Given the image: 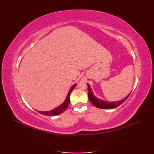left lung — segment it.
Masks as SVG:
<instances>
[{"instance_id":"left-lung-1","label":"left lung","mask_w":154,"mask_h":154,"mask_svg":"<svg viewBox=\"0 0 154 154\" xmlns=\"http://www.w3.org/2000/svg\"><path fill=\"white\" fill-rule=\"evenodd\" d=\"M87 86H88V99H89L91 103L94 105L95 106L97 107V108H100V109H112L116 108V107H117L118 106H119L120 105H122L123 102L127 100L128 96L130 94H130L125 97V98L123 99L122 100L119 101H116V102H108V101H106L104 100H101L96 98V97L94 96L93 94V92L91 90V88L89 86V85L87 83Z\"/></svg>"}]
</instances>
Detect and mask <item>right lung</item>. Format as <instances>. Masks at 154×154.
Wrapping results in <instances>:
<instances>
[{"instance_id":"1","label":"right lung","mask_w":154,"mask_h":154,"mask_svg":"<svg viewBox=\"0 0 154 154\" xmlns=\"http://www.w3.org/2000/svg\"><path fill=\"white\" fill-rule=\"evenodd\" d=\"M75 86H76V84H74V85H73L71 87V89H70V91L68 92V94L67 96V97H66V100H65V101L63 102V103L61 105H60L59 106L57 107V108L54 109L52 110L45 111V112L38 111V112L40 114H42L45 115V116H57V115H59L60 114H62V112H63L67 109V108L69 105V103H70V95H71V93L72 91L73 88L75 87Z\"/></svg>"}]
</instances>
